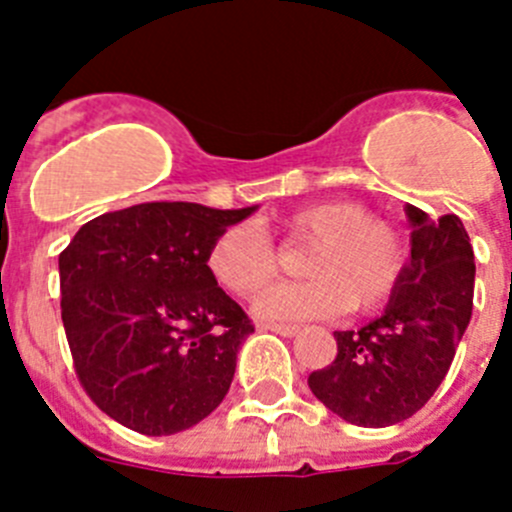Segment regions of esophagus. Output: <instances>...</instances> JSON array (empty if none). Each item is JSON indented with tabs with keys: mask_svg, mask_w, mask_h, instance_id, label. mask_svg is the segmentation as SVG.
<instances>
[{
	"mask_svg": "<svg viewBox=\"0 0 512 512\" xmlns=\"http://www.w3.org/2000/svg\"><path fill=\"white\" fill-rule=\"evenodd\" d=\"M261 330H271V333H279L284 338L297 336V325H282V323H261Z\"/></svg>",
	"mask_w": 512,
	"mask_h": 512,
	"instance_id": "obj_1",
	"label": "esophagus"
}]
</instances>
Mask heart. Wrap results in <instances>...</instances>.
Listing matches in <instances>:
<instances>
[{"mask_svg":"<svg viewBox=\"0 0 512 512\" xmlns=\"http://www.w3.org/2000/svg\"><path fill=\"white\" fill-rule=\"evenodd\" d=\"M292 246H310L302 259L305 282L266 289L253 310L269 323L330 318L338 312H374L392 300L408 269V243L364 205L325 200L279 217ZM207 271L225 292L251 297L277 277L279 256L269 235L253 223L228 225L207 248Z\"/></svg>","mask_w":512,"mask_h":512,"instance_id":"1","label":"heart"}]
</instances>
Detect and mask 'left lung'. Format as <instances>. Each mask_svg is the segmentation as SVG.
Returning a JSON list of instances; mask_svg holds the SVG:
<instances>
[{"instance_id":"left-lung-1","label":"left lung","mask_w":512,"mask_h":512,"mask_svg":"<svg viewBox=\"0 0 512 512\" xmlns=\"http://www.w3.org/2000/svg\"><path fill=\"white\" fill-rule=\"evenodd\" d=\"M413 248L390 305L359 330H336V359L307 377L343 420L384 428L418 413L449 374L474 300V251L456 215L408 205Z\"/></svg>"}]
</instances>
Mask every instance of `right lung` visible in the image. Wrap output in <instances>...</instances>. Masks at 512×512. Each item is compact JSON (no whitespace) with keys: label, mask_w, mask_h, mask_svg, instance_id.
I'll return each mask as SVG.
<instances>
[{"label":"right lung","mask_w":512,"mask_h":512,"mask_svg":"<svg viewBox=\"0 0 512 512\" xmlns=\"http://www.w3.org/2000/svg\"><path fill=\"white\" fill-rule=\"evenodd\" d=\"M253 210L143 202L94 217L63 248L61 320L76 377L102 413L171 436L223 402L253 325L205 259Z\"/></svg>","instance_id":"1"}]
</instances>
